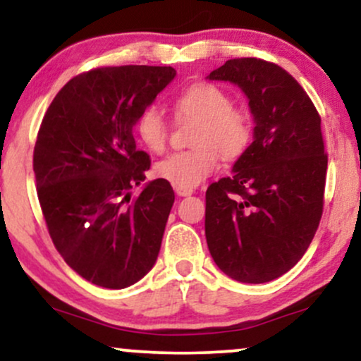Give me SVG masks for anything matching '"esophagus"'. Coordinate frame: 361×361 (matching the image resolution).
I'll return each instance as SVG.
<instances>
[{
  "instance_id": "1",
  "label": "esophagus",
  "mask_w": 361,
  "mask_h": 361,
  "mask_svg": "<svg viewBox=\"0 0 361 361\" xmlns=\"http://www.w3.org/2000/svg\"><path fill=\"white\" fill-rule=\"evenodd\" d=\"M175 192L178 197H188V195L193 193L192 188H181V186H175Z\"/></svg>"
}]
</instances>
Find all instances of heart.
Masks as SVG:
<instances>
[{"instance_id": "1", "label": "heart", "mask_w": 361, "mask_h": 361, "mask_svg": "<svg viewBox=\"0 0 361 361\" xmlns=\"http://www.w3.org/2000/svg\"><path fill=\"white\" fill-rule=\"evenodd\" d=\"M181 117L197 118L192 142L195 147L168 154L156 164L157 178L173 186L195 188L217 169L219 152L235 159L246 151L252 137L250 111L234 105L226 90L214 82L200 81L181 91L175 100ZM139 139L152 152L166 147L169 122L157 105H147L135 120Z\"/></svg>"}]
</instances>
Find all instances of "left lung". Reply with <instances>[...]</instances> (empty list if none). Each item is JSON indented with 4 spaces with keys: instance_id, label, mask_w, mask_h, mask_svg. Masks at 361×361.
Returning a JSON list of instances; mask_svg holds the SVG:
<instances>
[{
    "instance_id": "1",
    "label": "left lung",
    "mask_w": 361,
    "mask_h": 361,
    "mask_svg": "<svg viewBox=\"0 0 361 361\" xmlns=\"http://www.w3.org/2000/svg\"><path fill=\"white\" fill-rule=\"evenodd\" d=\"M209 78L241 86L256 127L233 175L207 188V244L231 279L264 283L295 267L322 217L327 154L321 115L275 62L238 57Z\"/></svg>"
}]
</instances>
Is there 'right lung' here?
Returning a JSON list of instances; mask_svg holds the SVG:
<instances>
[{
  "instance_id": "right-lung-1",
  "label": "right lung",
  "mask_w": 361,
  "mask_h": 361,
  "mask_svg": "<svg viewBox=\"0 0 361 361\" xmlns=\"http://www.w3.org/2000/svg\"><path fill=\"white\" fill-rule=\"evenodd\" d=\"M176 71L171 66H103L56 94L34 147L37 197L54 246L78 275L126 288L154 267L175 192L146 180L147 152L135 147L140 110Z\"/></svg>"
}]
</instances>
